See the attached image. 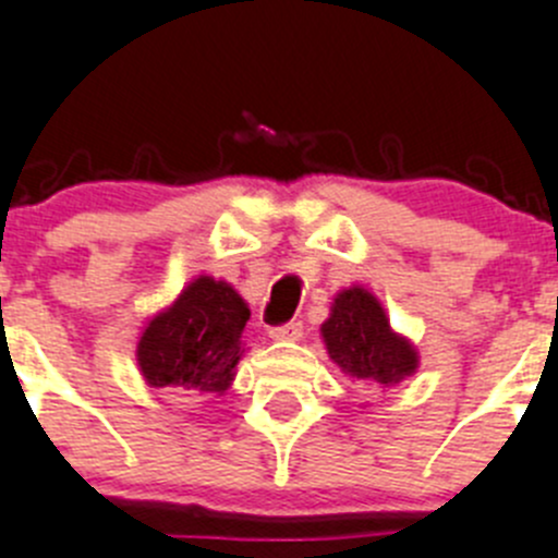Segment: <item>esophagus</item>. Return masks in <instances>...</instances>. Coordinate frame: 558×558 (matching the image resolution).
<instances>
[{"label":"esophagus","instance_id":"esophagus-1","mask_svg":"<svg viewBox=\"0 0 558 558\" xmlns=\"http://www.w3.org/2000/svg\"><path fill=\"white\" fill-rule=\"evenodd\" d=\"M272 341H300L303 338V322H289V325H280L269 330Z\"/></svg>","mask_w":558,"mask_h":558}]
</instances>
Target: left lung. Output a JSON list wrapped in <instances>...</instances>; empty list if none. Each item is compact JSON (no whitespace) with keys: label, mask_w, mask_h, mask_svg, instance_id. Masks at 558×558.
Listing matches in <instances>:
<instances>
[{"label":"left lung","mask_w":558,"mask_h":558,"mask_svg":"<svg viewBox=\"0 0 558 558\" xmlns=\"http://www.w3.org/2000/svg\"><path fill=\"white\" fill-rule=\"evenodd\" d=\"M322 341L327 357L352 383L390 388L418 368L415 343L390 327L383 303L363 286H350L332 296L330 316L322 322Z\"/></svg>","instance_id":"1"}]
</instances>
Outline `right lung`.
<instances>
[{"label": "right lung", "instance_id": "obj_1", "mask_svg": "<svg viewBox=\"0 0 558 558\" xmlns=\"http://www.w3.org/2000/svg\"><path fill=\"white\" fill-rule=\"evenodd\" d=\"M247 319V303L231 283L211 275L192 278L140 332L134 355L145 385L222 397L244 355Z\"/></svg>", "mask_w": 558, "mask_h": 558}]
</instances>
